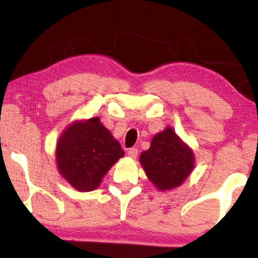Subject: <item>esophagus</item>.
<instances>
[{
  "label": "esophagus",
  "instance_id": "esophagus-1",
  "mask_svg": "<svg viewBox=\"0 0 258 258\" xmlns=\"http://www.w3.org/2000/svg\"><path fill=\"white\" fill-rule=\"evenodd\" d=\"M138 153H139V151H138V148H136V147L130 148L128 152H127L128 157L132 158V159H136L138 157Z\"/></svg>",
  "mask_w": 258,
  "mask_h": 258
}]
</instances>
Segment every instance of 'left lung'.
Instances as JSON below:
<instances>
[{"label":"left lung","mask_w":258,"mask_h":258,"mask_svg":"<svg viewBox=\"0 0 258 258\" xmlns=\"http://www.w3.org/2000/svg\"><path fill=\"white\" fill-rule=\"evenodd\" d=\"M147 176L160 190L180 186L194 167V155L172 128L152 139L151 147L140 155Z\"/></svg>","instance_id":"left-lung-1"}]
</instances>
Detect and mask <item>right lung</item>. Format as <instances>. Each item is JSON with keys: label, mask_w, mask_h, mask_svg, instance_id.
Returning <instances> with one entry per match:
<instances>
[{"label": "right lung", "mask_w": 258, "mask_h": 258, "mask_svg": "<svg viewBox=\"0 0 258 258\" xmlns=\"http://www.w3.org/2000/svg\"><path fill=\"white\" fill-rule=\"evenodd\" d=\"M124 154L120 144L98 118L69 126L56 148L59 173L79 191L96 189L112 165Z\"/></svg>", "instance_id": "right-lung-1"}]
</instances>
